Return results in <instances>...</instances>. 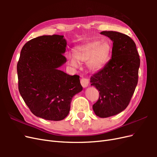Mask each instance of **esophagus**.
<instances>
[{
  "label": "esophagus",
  "mask_w": 157,
  "mask_h": 157,
  "mask_svg": "<svg viewBox=\"0 0 157 157\" xmlns=\"http://www.w3.org/2000/svg\"><path fill=\"white\" fill-rule=\"evenodd\" d=\"M80 83H81L82 86L84 88H86L88 86V84L90 83V80L88 78H82L80 80Z\"/></svg>",
  "instance_id": "34e87169"
}]
</instances>
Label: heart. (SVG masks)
<instances>
[{
    "instance_id": "1",
    "label": "heart",
    "mask_w": 157,
    "mask_h": 157,
    "mask_svg": "<svg viewBox=\"0 0 157 157\" xmlns=\"http://www.w3.org/2000/svg\"><path fill=\"white\" fill-rule=\"evenodd\" d=\"M111 46L107 42L93 41L74 49V56L70 57V64L77 67L78 61H88V66L90 70L98 71L102 69L110 60Z\"/></svg>"
}]
</instances>
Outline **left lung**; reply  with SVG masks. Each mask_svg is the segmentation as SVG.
Here are the masks:
<instances>
[{"label": "left lung", "instance_id": "left-lung-1", "mask_svg": "<svg viewBox=\"0 0 157 157\" xmlns=\"http://www.w3.org/2000/svg\"><path fill=\"white\" fill-rule=\"evenodd\" d=\"M101 34L113 42L111 59L92 76L90 82L99 92L93 110L97 116L107 118L122 112L130 103L138 82L140 59L129 36L112 31Z\"/></svg>", "mask_w": 157, "mask_h": 157}]
</instances>
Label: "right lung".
Wrapping results in <instances>:
<instances>
[{
  "label": "right lung",
  "instance_id": "add662e5",
  "mask_svg": "<svg viewBox=\"0 0 157 157\" xmlns=\"http://www.w3.org/2000/svg\"><path fill=\"white\" fill-rule=\"evenodd\" d=\"M66 45L62 35L34 38L23 46L17 64L18 89L23 101L33 114L46 120L64 119L73 97L82 90L78 75L58 69L67 61Z\"/></svg>",
  "mask_w": 157,
  "mask_h": 157
}]
</instances>
